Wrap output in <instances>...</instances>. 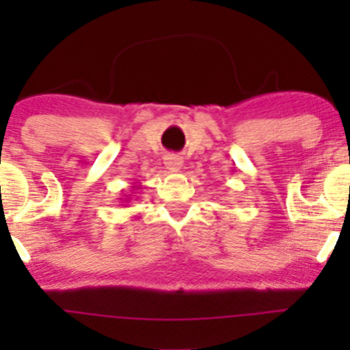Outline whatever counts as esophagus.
<instances>
[{
  "label": "esophagus",
  "instance_id": "34e87169",
  "mask_svg": "<svg viewBox=\"0 0 350 350\" xmlns=\"http://www.w3.org/2000/svg\"><path fill=\"white\" fill-rule=\"evenodd\" d=\"M164 164H165V167L169 169V171L178 172L179 169L183 167V159L179 157V155L171 154V155H167V157L164 159Z\"/></svg>",
  "mask_w": 350,
  "mask_h": 350
}]
</instances>
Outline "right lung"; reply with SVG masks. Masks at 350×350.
Listing matches in <instances>:
<instances>
[{"label":"right lung","mask_w":350,"mask_h":350,"mask_svg":"<svg viewBox=\"0 0 350 350\" xmlns=\"http://www.w3.org/2000/svg\"><path fill=\"white\" fill-rule=\"evenodd\" d=\"M132 188H135V189H140V188H142V186H132ZM129 196H132V195H129ZM129 201H130V198H129V200H126V198H122V203H129Z\"/></svg>","instance_id":"right-lung-1"}]
</instances>
